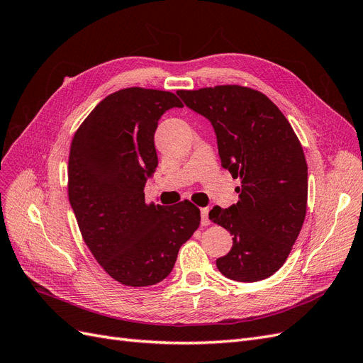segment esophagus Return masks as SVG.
I'll return each mask as SVG.
<instances>
[{
  "label": "esophagus",
  "instance_id": "esophagus-1",
  "mask_svg": "<svg viewBox=\"0 0 363 363\" xmlns=\"http://www.w3.org/2000/svg\"><path fill=\"white\" fill-rule=\"evenodd\" d=\"M211 224V219H208V208L204 207L201 208V225H208Z\"/></svg>",
  "mask_w": 363,
  "mask_h": 363
}]
</instances>
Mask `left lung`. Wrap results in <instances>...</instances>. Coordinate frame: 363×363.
<instances>
[{
    "label": "left lung",
    "mask_w": 363,
    "mask_h": 363,
    "mask_svg": "<svg viewBox=\"0 0 363 363\" xmlns=\"http://www.w3.org/2000/svg\"><path fill=\"white\" fill-rule=\"evenodd\" d=\"M184 104L213 125L223 168L239 201L215 206L208 218L233 235V247L216 259L236 281H259L277 272L300 235L307 207V163L289 121L267 95L225 84L179 91Z\"/></svg>",
    "instance_id": "left-lung-1"
}]
</instances>
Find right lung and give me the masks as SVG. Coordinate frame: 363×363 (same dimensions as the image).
<instances>
[{
    "mask_svg": "<svg viewBox=\"0 0 363 363\" xmlns=\"http://www.w3.org/2000/svg\"><path fill=\"white\" fill-rule=\"evenodd\" d=\"M183 107L175 94L127 87L106 96L75 131L68 195L86 245L101 268L131 288L167 279L180 247L200 225V208L145 201L157 167L160 116Z\"/></svg>",
    "mask_w": 363,
    "mask_h": 363,
    "instance_id": "add662e5",
    "label": "right lung"
}]
</instances>
